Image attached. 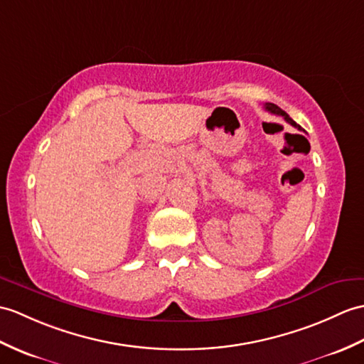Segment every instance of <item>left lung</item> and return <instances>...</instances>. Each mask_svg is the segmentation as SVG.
<instances>
[{
  "mask_svg": "<svg viewBox=\"0 0 364 364\" xmlns=\"http://www.w3.org/2000/svg\"><path fill=\"white\" fill-rule=\"evenodd\" d=\"M265 109H267V112H269V113H273V114H277V116H282L284 117V119L287 121V122H289V124H291L293 127H296V129H301V127L296 124V122H294L293 119H291V117L289 116V114H287L285 112H284V109H281V108H279L277 105H274V104H267L265 105Z\"/></svg>",
  "mask_w": 364,
  "mask_h": 364,
  "instance_id": "obj_1",
  "label": "left lung"
}]
</instances>
